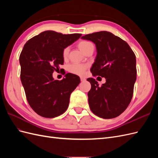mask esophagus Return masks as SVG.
Returning <instances> with one entry per match:
<instances>
[{
	"instance_id": "34e87169",
	"label": "esophagus",
	"mask_w": 158,
	"mask_h": 158,
	"mask_svg": "<svg viewBox=\"0 0 158 158\" xmlns=\"http://www.w3.org/2000/svg\"><path fill=\"white\" fill-rule=\"evenodd\" d=\"M80 80H81V82H84V81H85L86 80H85V78L81 77V78H80Z\"/></svg>"
}]
</instances>
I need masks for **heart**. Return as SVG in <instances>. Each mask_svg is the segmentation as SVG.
Here are the masks:
<instances>
[{
    "instance_id": "obj_1",
    "label": "heart",
    "mask_w": 158,
    "mask_h": 158,
    "mask_svg": "<svg viewBox=\"0 0 158 158\" xmlns=\"http://www.w3.org/2000/svg\"><path fill=\"white\" fill-rule=\"evenodd\" d=\"M92 46H94L92 43L85 40L80 41L78 44V47H79V49L82 52H84V53L89 49V47H91ZM69 53V49L68 47H66V48H64L63 50V52H62V55H63L64 59H67ZM86 69H87L86 65L81 64H72L69 66V71L73 74L79 75V76H82L84 75L85 70Z\"/></svg>"
}]
</instances>
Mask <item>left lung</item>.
Masks as SVG:
<instances>
[{
	"label": "left lung",
	"mask_w": 158,
	"mask_h": 158,
	"mask_svg": "<svg viewBox=\"0 0 158 158\" xmlns=\"http://www.w3.org/2000/svg\"><path fill=\"white\" fill-rule=\"evenodd\" d=\"M81 38L92 41L96 46L91 73L106 79L101 87L94 78L87 79L91 84L88 93L91 111L103 118H115L125 111L132 98L136 80V56L126 41L111 32H95Z\"/></svg>",
	"instance_id": "1"
}]
</instances>
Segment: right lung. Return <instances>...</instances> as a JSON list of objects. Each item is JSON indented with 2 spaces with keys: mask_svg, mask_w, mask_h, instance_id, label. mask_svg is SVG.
<instances>
[{
  "mask_svg": "<svg viewBox=\"0 0 158 158\" xmlns=\"http://www.w3.org/2000/svg\"><path fill=\"white\" fill-rule=\"evenodd\" d=\"M81 35L45 31L23 46L19 58L20 79L28 103L39 115L54 118L67 109L70 94L80 79L77 75L67 73L63 80H54L52 73L64 63L63 50Z\"/></svg>",
  "mask_w": 158,
  "mask_h": 158,
  "instance_id": "add662e5",
  "label": "right lung"
}]
</instances>
